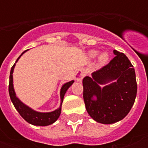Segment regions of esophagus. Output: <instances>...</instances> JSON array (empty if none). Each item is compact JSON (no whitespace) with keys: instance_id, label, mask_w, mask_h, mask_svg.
Here are the masks:
<instances>
[{"instance_id":"obj_1","label":"esophagus","mask_w":148,"mask_h":148,"mask_svg":"<svg viewBox=\"0 0 148 148\" xmlns=\"http://www.w3.org/2000/svg\"><path fill=\"white\" fill-rule=\"evenodd\" d=\"M85 75H86V74H85L84 70H79V71H77V72L76 73V75H75L76 80H77V82H81L83 79V77H85Z\"/></svg>"}]
</instances>
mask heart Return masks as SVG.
Masks as SVG:
<instances>
[{"mask_svg": "<svg viewBox=\"0 0 148 148\" xmlns=\"http://www.w3.org/2000/svg\"><path fill=\"white\" fill-rule=\"evenodd\" d=\"M98 54V52L95 51V50H93V51H90V56L91 58H95L96 55ZM109 59V54L107 53H102L99 55V58H98V61H99V63L100 65H103V64H105L107 62V61Z\"/></svg>", "mask_w": 148, "mask_h": 148, "instance_id": "b5f03b06", "label": "heart"}]
</instances>
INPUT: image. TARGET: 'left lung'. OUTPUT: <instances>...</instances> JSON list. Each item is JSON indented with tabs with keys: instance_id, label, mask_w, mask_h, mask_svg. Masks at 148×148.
I'll return each instance as SVG.
<instances>
[{
	"instance_id": "1",
	"label": "left lung",
	"mask_w": 148,
	"mask_h": 148,
	"mask_svg": "<svg viewBox=\"0 0 148 148\" xmlns=\"http://www.w3.org/2000/svg\"><path fill=\"white\" fill-rule=\"evenodd\" d=\"M115 57L84 77L83 98L86 109L96 122L110 124L122 120L133 107L137 95V82L134 66L127 56L114 50ZM115 80L103 88L99 84Z\"/></svg>"
}]
</instances>
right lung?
<instances>
[{"instance_id": "add662e5", "label": "right lung", "mask_w": 148, "mask_h": 148, "mask_svg": "<svg viewBox=\"0 0 148 148\" xmlns=\"http://www.w3.org/2000/svg\"><path fill=\"white\" fill-rule=\"evenodd\" d=\"M26 52V51H25ZM25 52H23L21 55L24 53ZM20 57L17 58L16 62L20 59ZM14 63L13 66L11 67L10 70V82H9V94L10 99L13 103V105L15 107L16 110L19 112L20 116L22 117L25 121L28 123H31L33 125H36V126H48L52 123H53L61 114V110H62V103L64 98L66 90L68 88L72 85V83L74 82V81H71L69 82L65 83L60 91V97H61V105L58 109L55 110L53 112H49V113H41V112H37V111L32 110L31 108H29V106L25 105L23 102H21L20 99H18V97H16V95L14 92V86H13V71H14Z\"/></svg>"}]
</instances>
